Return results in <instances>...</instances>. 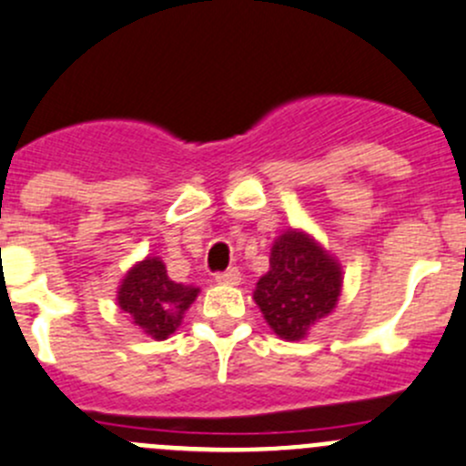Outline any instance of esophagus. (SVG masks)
<instances>
[{"instance_id":"34e87169","label":"esophagus","mask_w":466,"mask_h":466,"mask_svg":"<svg viewBox=\"0 0 466 466\" xmlns=\"http://www.w3.org/2000/svg\"><path fill=\"white\" fill-rule=\"evenodd\" d=\"M216 282L238 284L241 282V273H238V268H228V270H223V273H216Z\"/></svg>"}]
</instances>
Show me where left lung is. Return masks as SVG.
<instances>
[{
    "label": "left lung",
    "mask_w": 466,
    "mask_h": 466,
    "mask_svg": "<svg viewBox=\"0 0 466 466\" xmlns=\"http://www.w3.org/2000/svg\"><path fill=\"white\" fill-rule=\"evenodd\" d=\"M341 268L302 232H284L270 250V270L259 278L255 302L266 323L282 339L296 341L337 305Z\"/></svg>",
    "instance_id": "8db88e82"
}]
</instances>
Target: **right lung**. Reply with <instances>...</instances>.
Masks as SVG:
<instances>
[{
  "mask_svg": "<svg viewBox=\"0 0 466 466\" xmlns=\"http://www.w3.org/2000/svg\"><path fill=\"white\" fill-rule=\"evenodd\" d=\"M198 289L168 278L159 257H147L134 266L118 291L120 309L134 325L155 339H166L182 323V314L196 300Z\"/></svg>",
  "mask_w": 466,
  "mask_h": 466,
  "instance_id": "right-lung-1",
  "label": "right lung"
}]
</instances>
